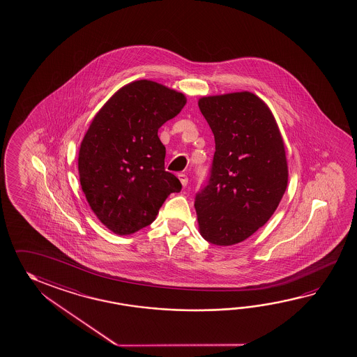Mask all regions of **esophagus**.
Segmentation results:
<instances>
[{
  "label": "esophagus",
  "mask_w": 357,
  "mask_h": 357,
  "mask_svg": "<svg viewBox=\"0 0 357 357\" xmlns=\"http://www.w3.org/2000/svg\"><path fill=\"white\" fill-rule=\"evenodd\" d=\"M178 178H180V181H181L182 186H186V185L189 183V177L185 175V174H180Z\"/></svg>",
  "instance_id": "1"
}]
</instances>
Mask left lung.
Instances as JSON below:
<instances>
[{"label":"left lung","mask_w":357,"mask_h":357,"mask_svg":"<svg viewBox=\"0 0 357 357\" xmlns=\"http://www.w3.org/2000/svg\"><path fill=\"white\" fill-rule=\"evenodd\" d=\"M215 142L211 175L195 197L208 243H241L264 226L287 188L284 144L273 114L250 91L199 99Z\"/></svg>","instance_id":"1"}]
</instances>
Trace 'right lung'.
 <instances>
[{"label": "right lung", "mask_w": 357, "mask_h": 357, "mask_svg": "<svg viewBox=\"0 0 357 357\" xmlns=\"http://www.w3.org/2000/svg\"><path fill=\"white\" fill-rule=\"evenodd\" d=\"M186 105L182 93L151 80L116 91L99 109L79 151L80 185L91 211L116 235L155 220L181 182L165 169L158 129Z\"/></svg>", "instance_id": "right-lung-1"}]
</instances>
